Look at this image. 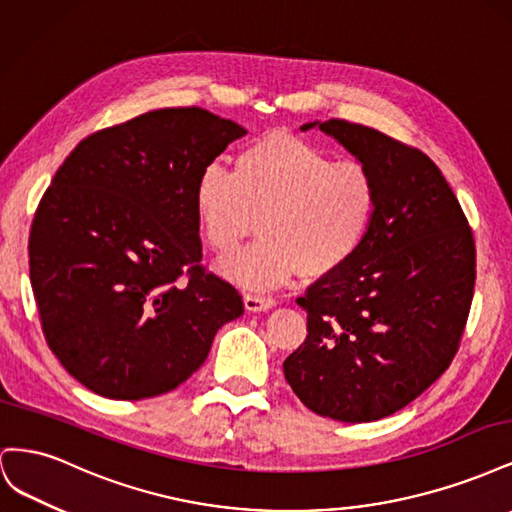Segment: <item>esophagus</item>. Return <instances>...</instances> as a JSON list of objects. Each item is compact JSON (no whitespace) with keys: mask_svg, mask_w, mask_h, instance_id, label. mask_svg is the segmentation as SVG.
Wrapping results in <instances>:
<instances>
[{"mask_svg":"<svg viewBox=\"0 0 512 512\" xmlns=\"http://www.w3.org/2000/svg\"><path fill=\"white\" fill-rule=\"evenodd\" d=\"M247 312H269L275 307V301L269 297H258V294H245L243 297Z\"/></svg>","mask_w":512,"mask_h":512,"instance_id":"obj_1","label":"esophagus"}]
</instances>
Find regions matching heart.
<instances>
[{
	"label": "heart",
	"mask_w": 512,
	"mask_h": 512,
	"mask_svg": "<svg viewBox=\"0 0 512 512\" xmlns=\"http://www.w3.org/2000/svg\"><path fill=\"white\" fill-rule=\"evenodd\" d=\"M376 203V183L363 164L333 162L284 132L243 147L235 173L211 164L194 183L196 218L213 252L235 250L260 218L265 237L222 262L230 280L258 290L297 271L318 280L342 269L363 245Z\"/></svg>",
	"instance_id": "1"
}]
</instances>
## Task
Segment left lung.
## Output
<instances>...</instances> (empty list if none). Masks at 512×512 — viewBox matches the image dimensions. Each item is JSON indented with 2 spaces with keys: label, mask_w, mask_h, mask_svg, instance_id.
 <instances>
[{
  "label": "left lung",
  "mask_w": 512,
  "mask_h": 512,
  "mask_svg": "<svg viewBox=\"0 0 512 512\" xmlns=\"http://www.w3.org/2000/svg\"><path fill=\"white\" fill-rule=\"evenodd\" d=\"M312 128L369 170L378 203L359 252L297 299L307 337L284 376L312 412L371 423L451 365L472 305L476 247L451 185L423 151L344 119L301 126Z\"/></svg>",
  "instance_id": "left-lung-1"
}]
</instances>
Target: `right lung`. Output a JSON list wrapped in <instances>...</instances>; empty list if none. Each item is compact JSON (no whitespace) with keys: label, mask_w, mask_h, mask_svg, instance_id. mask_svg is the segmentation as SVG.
Returning <instances> with one entry per match:
<instances>
[{"label":"right lung","mask_w":512,"mask_h":512,"mask_svg":"<svg viewBox=\"0 0 512 512\" xmlns=\"http://www.w3.org/2000/svg\"><path fill=\"white\" fill-rule=\"evenodd\" d=\"M245 134L205 108H158L87 136L59 166L29 235V280L49 348L89 391H173L243 314L239 292L198 265L194 183Z\"/></svg>","instance_id":"1"}]
</instances>
